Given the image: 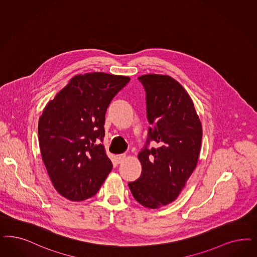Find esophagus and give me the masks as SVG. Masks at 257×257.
<instances>
[{
	"label": "esophagus",
	"instance_id": "obj_1",
	"mask_svg": "<svg viewBox=\"0 0 257 257\" xmlns=\"http://www.w3.org/2000/svg\"><path fill=\"white\" fill-rule=\"evenodd\" d=\"M125 154H118V155H116V160H117V162L119 163V164H121V163H123L124 160H125Z\"/></svg>",
	"mask_w": 257,
	"mask_h": 257
}]
</instances>
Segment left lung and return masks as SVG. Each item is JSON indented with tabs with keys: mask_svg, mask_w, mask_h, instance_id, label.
Wrapping results in <instances>:
<instances>
[{
	"mask_svg": "<svg viewBox=\"0 0 257 257\" xmlns=\"http://www.w3.org/2000/svg\"><path fill=\"white\" fill-rule=\"evenodd\" d=\"M138 79L146 91L151 126L138 154L141 176L128 187L143 206L157 209L178 198L195 170L202 127L189 94L174 78L151 74ZM151 141L158 143L157 148L148 149Z\"/></svg>",
	"mask_w": 257,
	"mask_h": 257,
	"instance_id": "obj_1",
	"label": "left lung"
}]
</instances>
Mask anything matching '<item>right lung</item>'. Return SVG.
<instances>
[{"label": "right lung", "instance_id": "right-lung-1", "mask_svg": "<svg viewBox=\"0 0 257 257\" xmlns=\"http://www.w3.org/2000/svg\"><path fill=\"white\" fill-rule=\"evenodd\" d=\"M130 80L105 73L75 75L43 109L38 127L42 161L62 197L91 198L112 169L102 144L105 114Z\"/></svg>", "mask_w": 257, "mask_h": 257}]
</instances>
